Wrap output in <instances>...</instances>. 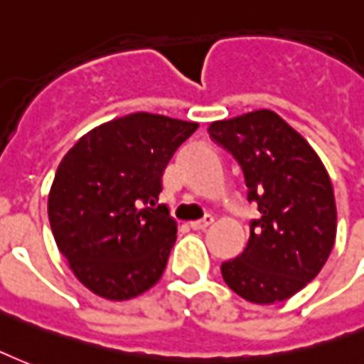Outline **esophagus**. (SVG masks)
<instances>
[{
  "label": "esophagus",
  "instance_id": "esophagus-1",
  "mask_svg": "<svg viewBox=\"0 0 364 364\" xmlns=\"http://www.w3.org/2000/svg\"><path fill=\"white\" fill-rule=\"evenodd\" d=\"M212 223H214V218L206 216L204 220H198V222H191V228L196 231H200V230H206V228H210Z\"/></svg>",
  "mask_w": 364,
  "mask_h": 364
}]
</instances>
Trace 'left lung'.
Returning a JSON list of instances; mask_svg holds the SVG:
<instances>
[{
    "instance_id": "8db88e82",
    "label": "left lung",
    "mask_w": 364,
    "mask_h": 364,
    "mask_svg": "<svg viewBox=\"0 0 364 364\" xmlns=\"http://www.w3.org/2000/svg\"><path fill=\"white\" fill-rule=\"evenodd\" d=\"M208 133L239 161L247 198L260 212L243 252L222 264L223 282L257 305L285 301L316 278L332 252L338 216L330 175L270 109L214 121Z\"/></svg>"
}]
</instances>
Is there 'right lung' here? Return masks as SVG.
Instances as JSON below:
<instances>
[{
    "label": "right lung",
    "instance_id": "right-lung-1",
    "mask_svg": "<svg viewBox=\"0 0 364 364\" xmlns=\"http://www.w3.org/2000/svg\"><path fill=\"white\" fill-rule=\"evenodd\" d=\"M196 129L139 112L88 131L63 156L48 218L69 268L92 293L127 301L161 278L177 235L168 206H156L161 175Z\"/></svg>",
    "mask_w": 364,
    "mask_h": 364
}]
</instances>
